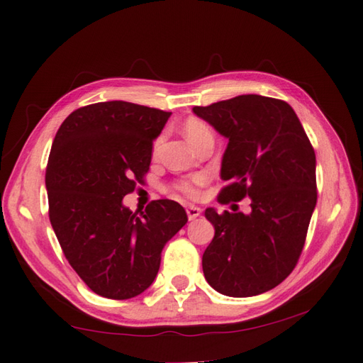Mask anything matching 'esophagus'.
Instances as JSON below:
<instances>
[{"instance_id":"obj_1","label":"esophagus","mask_w":363,"mask_h":363,"mask_svg":"<svg viewBox=\"0 0 363 363\" xmlns=\"http://www.w3.org/2000/svg\"><path fill=\"white\" fill-rule=\"evenodd\" d=\"M199 215H201V209H199V207H196V206H189L187 207L189 220H195V218L199 217Z\"/></svg>"}]
</instances>
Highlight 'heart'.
I'll list each match as a JSON object with an SVG mask.
<instances>
[{"instance_id": "obj_1", "label": "heart", "mask_w": 363, "mask_h": 363, "mask_svg": "<svg viewBox=\"0 0 363 363\" xmlns=\"http://www.w3.org/2000/svg\"><path fill=\"white\" fill-rule=\"evenodd\" d=\"M184 134H186L190 143H194L196 138L211 134V129L207 128L206 123H203L201 120L189 118L186 123H184ZM206 182H207V176L204 173H199V174L189 177V179L179 181L174 186V189L189 198H198V195H199L198 189L204 186Z\"/></svg>"}]
</instances>
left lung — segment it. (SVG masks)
<instances>
[{
	"instance_id": "obj_1",
	"label": "left lung",
	"mask_w": 363,
	"mask_h": 363,
	"mask_svg": "<svg viewBox=\"0 0 363 363\" xmlns=\"http://www.w3.org/2000/svg\"><path fill=\"white\" fill-rule=\"evenodd\" d=\"M194 113L228 138L220 176L230 184L220 203L251 198L250 213L206 209L215 235L203 254L204 276L221 295H260L293 272L303 251L317 204L315 151L281 99L240 95Z\"/></svg>"
}]
</instances>
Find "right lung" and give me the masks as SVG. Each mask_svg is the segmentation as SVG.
I'll return each mask as SVG.
<instances>
[{
    "mask_svg": "<svg viewBox=\"0 0 363 363\" xmlns=\"http://www.w3.org/2000/svg\"><path fill=\"white\" fill-rule=\"evenodd\" d=\"M169 115L96 103L72 112L54 137L45 174L50 221L67 260L99 296L129 299L148 289L165 243L187 223L172 199L152 201L140 217L123 204L143 182Z\"/></svg>",
    "mask_w": 363,
    "mask_h": 363,
    "instance_id": "1",
    "label": "right lung"
}]
</instances>
